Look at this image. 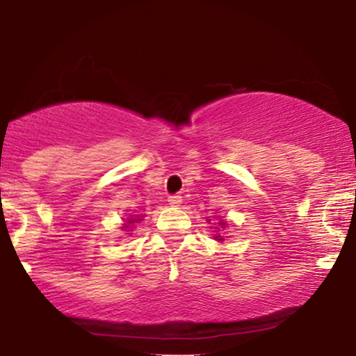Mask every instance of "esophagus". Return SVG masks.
I'll return each instance as SVG.
<instances>
[{
    "label": "esophagus",
    "mask_w": 356,
    "mask_h": 356,
    "mask_svg": "<svg viewBox=\"0 0 356 356\" xmlns=\"http://www.w3.org/2000/svg\"><path fill=\"white\" fill-rule=\"evenodd\" d=\"M169 204H170V206H174V207H179L182 204V197H181V195H170Z\"/></svg>",
    "instance_id": "obj_1"
}]
</instances>
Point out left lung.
I'll return each instance as SVG.
<instances>
[{
	"mask_svg": "<svg viewBox=\"0 0 356 356\" xmlns=\"http://www.w3.org/2000/svg\"><path fill=\"white\" fill-rule=\"evenodd\" d=\"M218 226L219 227H216V234H214V239L216 241H219V243H222L224 241V236H222V229H226V220H218Z\"/></svg>",
	"mask_w": 356,
	"mask_h": 356,
	"instance_id": "obj_1",
	"label": "left lung"
}]
</instances>
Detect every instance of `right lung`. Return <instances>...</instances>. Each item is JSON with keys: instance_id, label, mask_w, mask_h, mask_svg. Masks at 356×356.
<instances>
[{"instance_id": "add662e5", "label": "right lung", "mask_w": 356, "mask_h": 356, "mask_svg": "<svg viewBox=\"0 0 356 356\" xmlns=\"http://www.w3.org/2000/svg\"><path fill=\"white\" fill-rule=\"evenodd\" d=\"M142 219H144V216H142V214H138V216H136V214H130L129 218L125 219V222L122 224V229L127 231V234H130V232L134 231V224H136V222H140Z\"/></svg>"}]
</instances>
